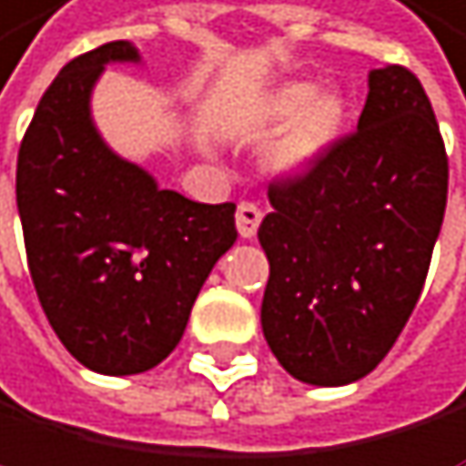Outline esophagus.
Segmentation results:
<instances>
[{
    "label": "esophagus",
    "instance_id": "esophagus-1",
    "mask_svg": "<svg viewBox=\"0 0 466 466\" xmlns=\"http://www.w3.org/2000/svg\"><path fill=\"white\" fill-rule=\"evenodd\" d=\"M260 220H264V208H260L258 202H252V199H243L238 206V231H240V238H255Z\"/></svg>",
    "mask_w": 466,
    "mask_h": 466
}]
</instances>
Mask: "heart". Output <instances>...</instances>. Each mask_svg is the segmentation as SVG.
Segmentation results:
<instances>
[{
	"label": "heart",
	"mask_w": 466,
	"mask_h": 466,
	"mask_svg": "<svg viewBox=\"0 0 466 466\" xmlns=\"http://www.w3.org/2000/svg\"><path fill=\"white\" fill-rule=\"evenodd\" d=\"M272 112L281 118H292L275 147V162L281 167H301L316 159L336 138L345 121V106L339 97L330 92L316 95V89L307 84L281 89V95L272 101Z\"/></svg>",
	"instance_id": "obj_1"
}]
</instances>
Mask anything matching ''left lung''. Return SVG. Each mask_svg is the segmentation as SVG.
Masks as SVG:
<instances>
[{
	"label": "left lung",
	"mask_w": 466,
	"mask_h": 466,
	"mask_svg": "<svg viewBox=\"0 0 466 466\" xmlns=\"http://www.w3.org/2000/svg\"><path fill=\"white\" fill-rule=\"evenodd\" d=\"M450 159L420 80L377 69L357 130L269 182L264 336L313 386L374 371L420 299L447 208Z\"/></svg>",
	"instance_id": "left-lung-1"
}]
</instances>
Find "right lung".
Here are the masks:
<instances>
[{"label":"right lung","instance_id":"add662e5","mask_svg":"<svg viewBox=\"0 0 466 466\" xmlns=\"http://www.w3.org/2000/svg\"><path fill=\"white\" fill-rule=\"evenodd\" d=\"M112 60H136V48L104 43L51 80L19 145L16 206L48 325L77 362L121 377L179 345L238 228L235 202L162 191L97 138L89 92Z\"/></svg>","mask_w":466,"mask_h":466}]
</instances>
